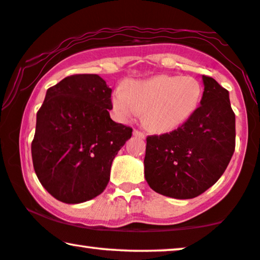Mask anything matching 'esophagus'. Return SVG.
Listing matches in <instances>:
<instances>
[{"label":"esophagus","mask_w":260,"mask_h":260,"mask_svg":"<svg viewBox=\"0 0 260 260\" xmlns=\"http://www.w3.org/2000/svg\"><path fill=\"white\" fill-rule=\"evenodd\" d=\"M134 135H135V136H136V137L145 138V135H144L143 133H142V131H140V130H136V129H135V130H134Z\"/></svg>","instance_id":"obj_1"}]
</instances>
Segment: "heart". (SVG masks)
<instances>
[{
  "label": "heart",
  "instance_id": "1",
  "mask_svg": "<svg viewBox=\"0 0 260 260\" xmlns=\"http://www.w3.org/2000/svg\"><path fill=\"white\" fill-rule=\"evenodd\" d=\"M202 86L197 78L152 77L130 80L112 93V108L119 119L135 118L143 111V122L155 133H169L186 123L200 104Z\"/></svg>",
  "mask_w": 260,
  "mask_h": 260
}]
</instances>
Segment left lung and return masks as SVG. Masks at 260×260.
<instances>
[{
    "label": "left lung",
    "instance_id": "8db88e82",
    "mask_svg": "<svg viewBox=\"0 0 260 260\" xmlns=\"http://www.w3.org/2000/svg\"><path fill=\"white\" fill-rule=\"evenodd\" d=\"M205 91L193 116L169 134L147 137L144 176L152 190L193 199L220 179L236 148V115L229 91L202 76Z\"/></svg>",
    "mask_w": 260,
    "mask_h": 260
}]
</instances>
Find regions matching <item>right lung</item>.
Returning <instances> with one entry per match:
<instances>
[{"label": "right lung", "instance_id": "add662e5", "mask_svg": "<svg viewBox=\"0 0 260 260\" xmlns=\"http://www.w3.org/2000/svg\"><path fill=\"white\" fill-rule=\"evenodd\" d=\"M111 92L98 74L66 77L46 92L31 158L39 181L56 200L80 204L108 186L113 158L133 133L110 117Z\"/></svg>", "mask_w": 260, "mask_h": 260}]
</instances>
